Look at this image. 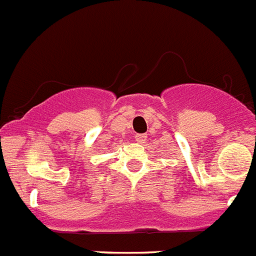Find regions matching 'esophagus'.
<instances>
[{
  "label": "esophagus",
  "mask_w": 256,
  "mask_h": 256,
  "mask_svg": "<svg viewBox=\"0 0 256 256\" xmlns=\"http://www.w3.org/2000/svg\"><path fill=\"white\" fill-rule=\"evenodd\" d=\"M146 138H148L146 134H136V141L138 142V144H144Z\"/></svg>",
  "instance_id": "1"
}]
</instances>
